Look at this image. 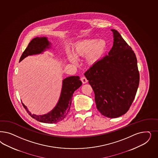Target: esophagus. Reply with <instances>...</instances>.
I'll use <instances>...</instances> for the list:
<instances>
[{
    "label": "esophagus",
    "mask_w": 158,
    "mask_h": 158,
    "mask_svg": "<svg viewBox=\"0 0 158 158\" xmlns=\"http://www.w3.org/2000/svg\"><path fill=\"white\" fill-rule=\"evenodd\" d=\"M81 81L82 82L83 84H85L88 81V80H87V79L85 77H82L81 78Z\"/></svg>",
    "instance_id": "34e87169"
}]
</instances>
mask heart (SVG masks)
<instances>
[{
    "label": "heart",
    "mask_w": 158,
    "mask_h": 158,
    "mask_svg": "<svg viewBox=\"0 0 158 158\" xmlns=\"http://www.w3.org/2000/svg\"><path fill=\"white\" fill-rule=\"evenodd\" d=\"M106 42L103 40L88 39L76 42L72 46V54L75 57L86 56V61L89 65H93L99 61L107 49ZM69 59L75 62L76 59L70 54Z\"/></svg>",
    "instance_id": "obj_1"
}]
</instances>
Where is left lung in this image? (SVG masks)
<instances>
[{"mask_svg":"<svg viewBox=\"0 0 158 158\" xmlns=\"http://www.w3.org/2000/svg\"><path fill=\"white\" fill-rule=\"evenodd\" d=\"M108 55L92 65L84 75L95 94L97 109L110 118L122 116L129 110L137 91L139 73L132 48L115 30Z\"/></svg>","mask_w":158,"mask_h":158,"instance_id":"obj_1","label":"left lung"}]
</instances>
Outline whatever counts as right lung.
I'll list each match as a JSON object with an SVG mask.
<instances>
[{"mask_svg": "<svg viewBox=\"0 0 158 158\" xmlns=\"http://www.w3.org/2000/svg\"><path fill=\"white\" fill-rule=\"evenodd\" d=\"M50 43L46 37H36L31 41L25 51L23 52L20 59V61L27 56L41 53L42 52L49 48ZM82 85V82L78 76H70L63 80L61 95L58 103L49 113L36 116L31 114L26 106L23 104L26 111L31 117L37 121L45 123H56L63 120L70 111L73 94Z\"/></svg>", "mask_w": 158, "mask_h": 158, "instance_id": "obj_1", "label": "right lung"}]
</instances>
